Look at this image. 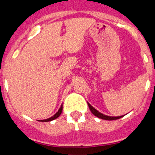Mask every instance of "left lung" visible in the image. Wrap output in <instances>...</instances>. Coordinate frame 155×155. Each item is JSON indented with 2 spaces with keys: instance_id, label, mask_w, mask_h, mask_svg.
<instances>
[{
  "instance_id": "obj_1",
  "label": "left lung",
  "mask_w": 155,
  "mask_h": 155,
  "mask_svg": "<svg viewBox=\"0 0 155 155\" xmlns=\"http://www.w3.org/2000/svg\"><path fill=\"white\" fill-rule=\"evenodd\" d=\"M88 105V107H89L90 110H91V113L94 115L95 116L98 117L100 119H102V120H118V119H120L121 117H123L124 116H105V115L102 114V113H99L98 110L93 108L89 103H87Z\"/></svg>"
}]
</instances>
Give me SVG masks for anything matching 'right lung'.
Segmentation results:
<instances>
[{
    "instance_id": "right-lung-1",
    "label": "right lung",
    "mask_w": 155,
    "mask_h": 155,
    "mask_svg": "<svg viewBox=\"0 0 155 155\" xmlns=\"http://www.w3.org/2000/svg\"><path fill=\"white\" fill-rule=\"evenodd\" d=\"M62 110H63V105H61V108H60V109L58 110V112H57V113H56L55 115H53L52 117H50V118H49V119H46V120H39V121H41V122H49V121H52V120H55V119H57V117H59V116H60V115L62 113Z\"/></svg>"
}]
</instances>
